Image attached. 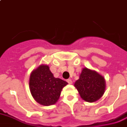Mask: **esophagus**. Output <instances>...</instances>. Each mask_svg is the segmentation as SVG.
<instances>
[{"label":"esophagus","mask_w":127,"mask_h":127,"mask_svg":"<svg viewBox=\"0 0 127 127\" xmlns=\"http://www.w3.org/2000/svg\"><path fill=\"white\" fill-rule=\"evenodd\" d=\"M66 82H67L69 84H72V81L71 80V79H67V80H66Z\"/></svg>","instance_id":"obj_1"}]
</instances>
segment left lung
Returning a JSON list of instances; mask_svg holds the SVG:
<instances>
[{
  "mask_svg": "<svg viewBox=\"0 0 127 127\" xmlns=\"http://www.w3.org/2000/svg\"><path fill=\"white\" fill-rule=\"evenodd\" d=\"M74 86L83 100L93 103L103 95L106 89V81L104 77L96 71L83 68Z\"/></svg>",
  "mask_w": 127,
  "mask_h": 127,
  "instance_id": "8db88e82",
  "label": "left lung"
}]
</instances>
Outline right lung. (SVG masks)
<instances>
[{"label": "right lung", "mask_w": 127, "mask_h": 127, "mask_svg": "<svg viewBox=\"0 0 127 127\" xmlns=\"http://www.w3.org/2000/svg\"><path fill=\"white\" fill-rule=\"evenodd\" d=\"M29 84L30 91L35 101L48 106L57 102L62 89L68 83L55 78L49 66L41 64L31 72Z\"/></svg>", "instance_id": "obj_1"}]
</instances>
